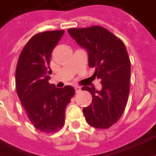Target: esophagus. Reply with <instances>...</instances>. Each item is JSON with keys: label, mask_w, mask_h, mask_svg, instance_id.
I'll list each match as a JSON object with an SVG mask.
<instances>
[{"label": "esophagus", "mask_w": 156, "mask_h": 156, "mask_svg": "<svg viewBox=\"0 0 156 156\" xmlns=\"http://www.w3.org/2000/svg\"><path fill=\"white\" fill-rule=\"evenodd\" d=\"M75 90H76V93H78V92L81 90V88L79 86H75Z\"/></svg>", "instance_id": "1"}]
</instances>
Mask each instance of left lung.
Wrapping results in <instances>:
<instances>
[{
	"mask_svg": "<svg viewBox=\"0 0 156 156\" xmlns=\"http://www.w3.org/2000/svg\"><path fill=\"white\" fill-rule=\"evenodd\" d=\"M69 35L88 51V66L94 68L95 76L101 79L102 89L88 86L92 103L83 108L86 121L98 129H108L124 114L129 94L130 61L125 45L112 32L100 26L70 28Z\"/></svg>",
	"mask_w": 156,
	"mask_h": 156,
	"instance_id": "1",
	"label": "left lung"
}]
</instances>
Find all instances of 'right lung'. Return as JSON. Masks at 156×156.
<instances>
[{
  "label": "right lung",
  "instance_id": "1",
  "mask_svg": "<svg viewBox=\"0 0 156 156\" xmlns=\"http://www.w3.org/2000/svg\"><path fill=\"white\" fill-rule=\"evenodd\" d=\"M64 31L39 32L30 39L19 56L16 68L18 98L32 125L43 133H54L64 125L65 110L75 94L72 86L50 84L51 51Z\"/></svg>",
  "mask_w": 156,
  "mask_h": 156
}]
</instances>
